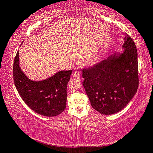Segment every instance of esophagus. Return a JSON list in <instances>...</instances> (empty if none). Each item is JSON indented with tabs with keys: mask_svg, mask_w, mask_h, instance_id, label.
Returning a JSON list of instances; mask_svg holds the SVG:
<instances>
[{
	"mask_svg": "<svg viewBox=\"0 0 153 153\" xmlns=\"http://www.w3.org/2000/svg\"><path fill=\"white\" fill-rule=\"evenodd\" d=\"M74 76L75 77H76V78H79V77H80L79 72L77 71H75L74 73Z\"/></svg>",
	"mask_w": 153,
	"mask_h": 153,
	"instance_id": "esophagus-1",
	"label": "esophagus"
}]
</instances>
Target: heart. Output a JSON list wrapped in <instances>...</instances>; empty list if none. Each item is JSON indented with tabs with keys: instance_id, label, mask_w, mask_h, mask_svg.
Returning a JSON list of instances; mask_svg holds the SVG:
<instances>
[{
	"instance_id": "obj_1",
	"label": "heart",
	"mask_w": 153,
	"mask_h": 153,
	"mask_svg": "<svg viewBox=\"0 0 153 153\" xmlns=\"http://www.w3.org/2000/svg\"><path fill=\"white\" fill-rule=\"evenodd\" d=\"M98 61H99V58L98 56H96V57H94L93 59L91 60V64H96V63L98 62Z\"/></svg>"
}]
</instances>
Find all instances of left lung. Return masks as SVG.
I'll use <instances>...</instances> for the list:
<instances>
[{
	"label": "left lung",
	"mask_w": 153,
	"mask_h": 153,
	"mask_svg": "<svg viewBox=\"0 0 153 153\" xmlns=\"http://www.w3.org/2000/svg\"><path fill=\"white\" fill-rule=\"evenodd\" d=\"M124 51L83 70V85L91 106L102 114L120 112L129 103L138 87L137 50L126 35Z\"/></svg>",
	"instance_id": "1"
}]
</instances>
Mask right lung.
Segmentation results:
<instances>
[{
	"label": "right lung",
	"mask_w": 153,
	"mask_h": 153,
	"mask_svg": "<svg viewBox=\"0 0 153 153\" xmlns=\"http://www.w3.org/2000/svg\"><path fill=\"white\" fill-rule=\"evenodd\" d=\"M71 73V70L60 71L49 78L34 81L21 70L19 51L14 61V83L19 95L30 109L48 117L59 115L65 109L67 85Z\"/></svg>",
	"instance_id": "add662e5"
}]
</instances>
